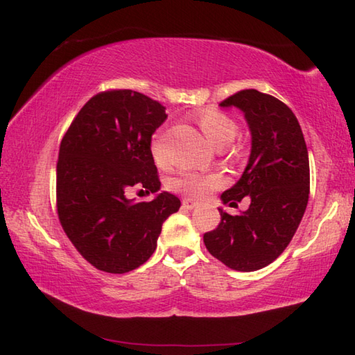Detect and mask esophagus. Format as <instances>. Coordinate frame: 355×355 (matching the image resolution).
Masks as SVG:
<instances>
[{"label": "esophagus", "mask_w": 355, "mask_h": 355, "mask_svg": "<svg viewBox=\"0 0 355 355\" xmlns=\"http://www.w3.org/2000/svg\"><path fill=\"white\" fill-rule=\"evenodd\" d=\"M182 206H183L184 209H194V208H197L198 203H197V202H194V200H191V198H184V200H183V203H182Z\"/></svg>", "instance_id": "1"}]
</instances>
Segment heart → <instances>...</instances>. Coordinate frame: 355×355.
Returning <instances> with one entry per match:
<instances>
[{"mask_svg": "<svg viewBox=\"0 0 355 355\" xmlns=\"http://www.w3.org/2000/svg\"><path fill=\"white\" fill-rule=\"evenodd\" d=\"M197 124L200 130L208 139V143L216 147V149H222L231 144L237 133L236 122L230 118V116L223 114L220 112H203L197 116ZM152 157L155 163L163 166L166 159L163 157V150H161L159 138L153 137L150 144ZM222 184V177L218 173H198V172H182L180 175L173 177L169 186L171 189L180 192V194L189 196V197H205L208 196L212 189L218 188Z\"/></svg>", "mask_w": 355, "mask_h": 355, "instance_id": "b5f03b06", "label": "heart"}]
</instances>
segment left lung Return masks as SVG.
Returning <instances> with one entry per match:
<instances>
[{
	"mask_svg": "<svg viewBox=\"0 0 355 355\" xmlns=\"http://www.w3.org/2000/svg\"><path fill=\"white\" fill-rule=\"evenodd\" d=\"M243 113L251 133L247 167L233 188L220 196L237 205L250 197V208L205 233L209 253L237 272H254L272 263L292 241L304 216L311 173L300 122L279 99L257 89H242L220 102Z\"/></svg>",
	"mask_w": 355,
	"mask_h": 355,
	"instance_id": "8db88e82",
	"label": "left lung"
}]
</instances>
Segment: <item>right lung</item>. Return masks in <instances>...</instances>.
<instances>
[{"instance_id":"right-lung-1","label":"right lung","mask_w":355,"mask_h":355,"mask_svg":"<svg viewBox=\"0 0 355 355\" xmlns=\"http://www.w3.org/2000/svg\"><path fill=\"white\" fill-rule=\"evenodd\" d=\"M166 108L132 89L93 96L71 122L57 161V212L68 239L93 267L127 273L149 259L161 227L180 198L159 192L152 202L126 198L132 185L157 193L152 135Z\"/></svg>"}]
</instances>
